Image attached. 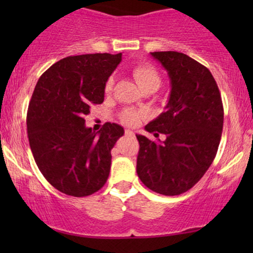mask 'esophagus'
I'll use <instances>...</instances> for the list:
<instances>
[{"mask_svg": "<svg viewBox=\"0 0 253 253\" xmlns=\"http://www.w3.org/2000/svg\"><path fill=\"white\" fill-rule=\"evenodd\" d=\"M125 133H126V135H128V136H134V132H133V130L127 129Z\"/></svg>", "mask_w": 253, "mask_h": 253, "instance_id": "34e87169", "label": "esophagus"}]
</instances>
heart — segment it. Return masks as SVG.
Wrapping results in <instances>:
<instances>
[{
	"label": "heart",
	"instance_id": "1",
	"mask_svg": "<svg viewBox=\"0 0 253 253\" xmlns=\"http://www.w3.org/2000/svg\"><path fill=\"white\" fill-rule=\"evenodd\" d=\"M133 76H134L136 83L140 86L141 89L149 88V86H153V88L158 89V86L161 85V76H159L158 71L153 68L150 64H140V65H136L133 69ZM113 84H114V78L109 77L106 82V89L107 92H109L113 88ZM143 118V114L140 112H136L133 109H125L120 114V120L123 121L125 125H128V126H135L139 124V121Z\"/></svg>",
	"mask_w": 253,
	"mask_h": 253
}]
</instances>
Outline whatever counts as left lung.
<instances>
[{
  "label": "left lung",
  "mask_w": 253,
  "mask_h": 253,
  "mask_svg": "<svg viewBox=\"0 0 253 253\" xmlns=\"http://www.w3.org/2000/svg\"><path fill=\"white\" fill-rule=\"evenodd\" d=\"M168 71L170 97L165 112L145 126L167 135L164 141L136 134L140 149L136 173L151 190L165 196L193 188L215 158L223 126V107L213 75L176 51L151 52Z\"/></svg>",
  "instance_id": "1"
}]
</instances>
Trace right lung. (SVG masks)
I'll return each mask as SVG.
<instances>
[{"label": "right lung", "mask_w": 253, "mask_h": 253, "mask_svg": "<svg viewBox=\"0 0 253 253\" xmlns=\"http://www.w3.org/2000/svg\"><path fill=\"white\" fill-rule=\"evenodd\" d=\"M123 53L70 56L38 81L27 112L34 161L51 185L66 195L96 193L109 176L110 151L125 130L107 123L98 132L85 126L92 104L104 100V86Z\"/></svg>", "instance_id": "1"}]
</instances>
